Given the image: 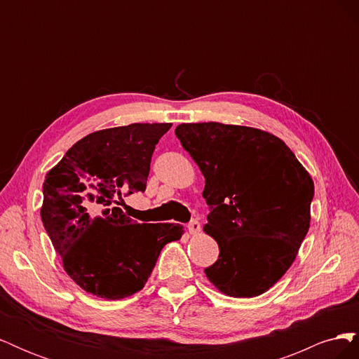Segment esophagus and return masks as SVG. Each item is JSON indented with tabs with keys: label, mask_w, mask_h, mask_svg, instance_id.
I'll return each mask as SVG.
<instances>
[{
	"label": "esophagus",
	"mask_w": 359,
	"mask_h": 359,
	"mask_svg": "<svg viewBox=\"0 0 359 359\" xmlns=\"http://www.w3.org/2000/svg\"><path fill=\"white\" fill-rule=\"evenodd\" d=\"M187 227H189V232H190L191 235H194V233H198V232L201 231V223H199L198 220H191V222L187 224Z\"/></svg>",
	"instance_id": "1"
}]
</instances>
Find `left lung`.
<instances>
[{
	"instance_id": "obj_1",
	"label": "left lung",
	"mask_w": 359,
	"mask_h": 359,
	"mask_svg": "<svg viewBox=\"0 0 359 359\" xmlns=\"http://www.w3.org/2000/svg\"><path fill=\"white\" fill-rule=\"evenodd\" d=\"M175 135L205 177L203 231L220 248L206 277L229 297L260 295L289 269L309 232L311 177L283 140L262 130L196 123Z\"/></svg>"
}]
</instances>
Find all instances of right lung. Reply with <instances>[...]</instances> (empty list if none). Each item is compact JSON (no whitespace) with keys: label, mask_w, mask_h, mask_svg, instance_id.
I'll return each mask as SVG.
<instances>
[{"label":"right lung","mask_w":359,"mask_h":359,"mask_svg":"<svg viewBox=\"0 0 359 359\" xmlns=\"http://www.w3.org/2000/svg\"><path fill=\"white\" fill-rule=\"evenodd\" d=\"M170 127L136 123L100 130L76 142L46 173L43 226L67 274L95 297L121 299L142 289L161 248L184 232L175 223H136L118 206L145 191L151 157Z\"/></svg>","instance_id":"1"}]
</instances>
